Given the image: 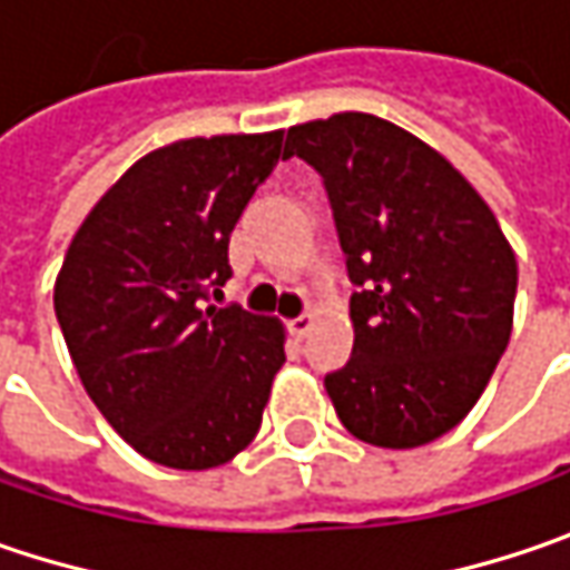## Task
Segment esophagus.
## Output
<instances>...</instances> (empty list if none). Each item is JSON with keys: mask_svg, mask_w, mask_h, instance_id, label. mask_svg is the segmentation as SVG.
Here are the masks:
<instances>
[{"mask_svg": "<svg viewBox=\"0 0 570 570\" xmlns=\"http://www.w3.org/2000/svg\"><path fill=\"white\" fill-rule=\"evenodd\" d=\"M312 325H315V312H303V315H296L289 322V332H293V337H306L312 332Z\"/></svg>", "mask_w": 570, "mask_h": 570, "instance_id": "34e87169", "label": "esophagus"}]
</instances>
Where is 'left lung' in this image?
<instances>
[{
    "label": "left lung",
    "mask_w": 570,
    "mask_h": 570,
    "mask_svg": "<svg viewBox=\"0 0 570 570\" xmlns=\"http://www.w3.org/2000/svg\"><path fill=\"white\" fill-rule=\"evenodd\" d=\"M289 156L322 175L357 286L354 351L325 376L334 411L363 443L424 446L472 411L508 347L513 248L479 190L383 117L289 127Z\"/></svg>",
    "instance_id": "8db88e82"
}]
</instances>
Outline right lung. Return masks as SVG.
<instances>
[{
  "mask_svg": "<svg viewBox=\"0 0 570 570\" xmlns=\"http://www.w3.org/2000/svg\"><path fill=\"white\" fill-rule=\"evenodd\" d=\"M284 130L194 137L130 165L72 236L53 309L88 399L139 456L200 472L242 453L284 366V325L210 306L229 236Z\"/></svg>",
  "mask_w": 570,
  "mask_h": 570,
  "instance_id": "1",
  "label": "right lung"
}]
</instances>
